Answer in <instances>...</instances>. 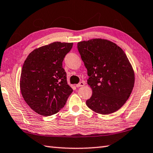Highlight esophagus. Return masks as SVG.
<instances>
[{
  "instance_id": "obj_1",
  "label": "esophagus",
  "mask_w": 153,
  "mask_h": 153,
  "mask_svg": "<svg viewBox=\"0 0 153 153\" xmlns=\"http://www.w3.org/2000/svg\"><path fill=\"white\" fill-rule=\"evenodd\" d=\"M84 85H85V82H80V83H79L78 84H76V87L79 88V87H81V86H84Z\"/></svg>"
}]
</instances>
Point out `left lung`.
<instances>
[{
  "instance_id": "left-lung-1",
  "label": "left lung",
  "mask_w": 153,
  "mask_h": 153,
  "mask_svg": "<svg viewBox=\"0 0 153 153\" xmlns=\"http://www.w3.org/2000/svg\"><path fill=\"white\" fill-rule=\"evenodd\" d=\"M77 48L92 90L87 106L98 114L114 113L126 102L134 86L130 61L120 47L107 39L84 40L78 42Z\"/></svg>"
}]
</instances>
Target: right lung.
Returning a JSON list of instances; mask_svg holds the SVG:
<instances>
[{
    "label": "right lung",
    "mask_w": 153,
    "mask_h": 153,
    "mask_svg": "<svg viewBox=\"0 0 153 153\" xmlns=\"http://www.w3.org/2000/svg\"><path fill=\"white\" fill-rule=\"evenodd\" d=\"M73 45L54 42L35 49L25 60L20 90L23 100L37 114L48 117L58 113L73 92L62 66Z\"/></svg>",
    "instance_id": "1"
}]
</instances>
